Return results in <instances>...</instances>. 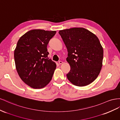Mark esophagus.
I'll list each match as a JSON object with an SVG mask.
<instances>
[{
    "mask_svg": "<svg viewBox=\"0 0 120 120\" xmlns=\"http://www.w3.org/2000/svg\"><path fill=\"white\" fill-rule=\"evenodd\" d=\"M59 64H62L63 63V62L62 61H59Z\"/></svg>",
    "mask_w": 120,
    "mask_h": 120,
    "instance_id": "1",
    "label": "esophagus"
}]
</instances>
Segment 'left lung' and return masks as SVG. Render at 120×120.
Wrapping results in <instances>:
<instances>
[{
	"label": "left lung",
	"mask_w": 120,
	"mask_h": 120,
	"mask_svg": "<svg viewBox=\"0 0 120 120\" xmlns=\"http://www.w3.org/2000/svg\"><path fill=\"white\" fill-rule=\"evenodd\" d=\"M68 50L71 70L67 78L77 86L88 85L98 77L102 66L103 50L95 34L83 28L59 31Z\"/></svg>",
	"instance_id": "left-lung-1"
}]
</instances>
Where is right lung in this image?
<instances>
[{
	"mask_svg": "<svg viewBox=\"0 0 120 120\" xmlns=\"http://www.w3.org/2000/svg\"><path fill=\"white\" fill-rule=\"evenodd\" d=\"M56 31L30 30L19 39L14 51L15 68L25 83L34 89L46 86L56 65L48 57L47 46Z\"/></svg>",
	"mask_w": 120,
	"mask_h": 120,
	"instance_id": "right-lung-1",
	"label": "right lung"
}]
</instances>
